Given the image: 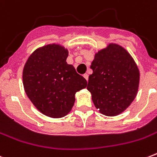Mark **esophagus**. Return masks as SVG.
I'll list each match as a JSON object with an SVG mask.
<instances>
[{"label":"esophagus","mask_w":157,"mask_h":157,"mask_svg":"<svg viewBox=\"0 0 157 157\" xmlns=\"http://www.w3.org/2000/svg\"><path fill=\"white\" fill-rule=\"evenodd\" d=\"M83 76H84V77H85V79H86V81H88V79H89V75H88V74H87V73L84 74Z\"/></svg>","instance_id":"1"}]
</instances>
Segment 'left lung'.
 <instances>
[{
    "instance_id": "obj_1",
    "label": "left lung",
    "mask_w": 157,
    "mask_h": 157,
    "mask_svg": "<svg viewBox=\"0 0 157 157\" xmlns=\"http://www.w3.org/2000/svg\"><path fill=\"white\" fill-rule=\"evenodd\" d=\"M87 90L102 114L113 117L126 109L136 97L139 71L124 48L111 44L95 54Z\"/></svg>"
}]
</instances>
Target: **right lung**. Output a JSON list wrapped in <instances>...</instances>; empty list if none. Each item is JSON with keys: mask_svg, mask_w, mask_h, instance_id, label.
<instances>
[{"mask_svg": "<svg viewBox=\"0 0 157 157\" xmlns=\"http://www.w3.org/2000/svg\"><path fill=\"white\" fill-rule=\"evenodd\" d=\"M67 50L60 45H46L34 51L23 68L26 94L47 117L66 116L73 107L76 92L87 86L86 79L67 63Z\"/></svg>", "mask_w": 157, "mask_h": 157, "instance_id": "obj_1", "label": "right lung"}]
</instances>
